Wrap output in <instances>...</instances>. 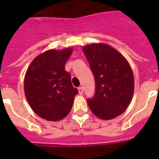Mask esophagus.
Instances as JSON below:
<instances>
[{
  "mask_svg": "<svg viewBox=\"0 0 159 159\" xmlns=\"http://www.w3.org/2000/svg\"><path fill=\"white\" fill-rule=\"evenodd\" d=\"M78 92H79L80 94H82V93H83V87H79V88H78Z\"/></svg>",
  "mask_w": 159,
  "mask_h": 159,
  "instance_id": "esophagus-1",
  "label": "esophagus"
}]
</instances>
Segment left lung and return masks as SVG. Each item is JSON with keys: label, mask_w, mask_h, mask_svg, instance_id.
I'll return each mask as SVG.
<instances>
[{"label": "left lung", "mask_w": 159, "mask_h": 159, "mask_svg": "<svg viewBox=\"0 0 159 159\" xmlns=\"http://www.w3.org/2000/svg\"><path fill=\"white\" fill-rule=\"evenodd\" d=\"M95 80V92L88 99L96 117L109 120L124 112L134 93V75L129 64L116 49L107 44L83 48Z\"/></svg>", "instance_id": "8db88e82"}]
</instances>
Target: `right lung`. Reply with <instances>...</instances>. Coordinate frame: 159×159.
<instances>
[{
    "instance_id": "add662e5",
    "label": "right lung",
    "mask_w": 159,
    "mask_h": 159,
    "mask_svg": "<svg viewBox=\"0 0 159 159\" xmlns=\"http://www.w3.org/2000/svg\"><path fill=\"white\" fill-rule=\"evenodd\" d=\"M71 52V48L46 51L33 60L26 71V100L39 117L48 121L66 117L78 93L72 86L70 73L65 70Z\"/></svg>"
}]
</instances>
